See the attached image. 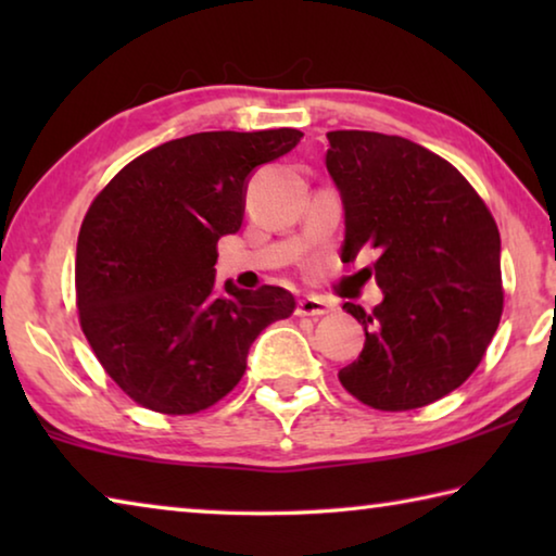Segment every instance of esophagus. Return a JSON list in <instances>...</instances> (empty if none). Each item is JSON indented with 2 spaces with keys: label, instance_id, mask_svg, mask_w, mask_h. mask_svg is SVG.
<instances>
[{
  "label": "esophagus",
  "instance_id": "esophagus-1",
  "mask_svg": "<svg viewBox=\"0 0 556 556\" xmlns=\"http://www.w3.org/2000/svg\"><path fill=\"white\" fill-rule=\"evenodd\" d=\"M328 312H331V306H328L326 301L318 299V296L301 299L299 306H296V316H312V318H318V316H324V314H328Z\"/></svg>",
  "mask_w": 556,
  "mask_h": 556
}]
</instances>
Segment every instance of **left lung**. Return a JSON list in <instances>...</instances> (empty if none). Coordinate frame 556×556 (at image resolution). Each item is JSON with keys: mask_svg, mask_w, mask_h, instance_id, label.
<instances>
[{"mask_svg": "<svg viewBox=\"0 0 556 556\" xmlns=\"http://www.w3.org/2000/svg\"><path fill=\"white\" fill-rule=\"evenodd\" d=\"M326 168L345 208L341 260L380 250L370 267L384 291L365 312L357 361L338 372L355 400L407 412L460 388L481 365L503 316L501 232L456 166L409 139L328 131Z\"/></svg>", "mask_w": 556, "mask_h": 556, "instance_id": "obj_1", "label": "left lung"}]
</instances>
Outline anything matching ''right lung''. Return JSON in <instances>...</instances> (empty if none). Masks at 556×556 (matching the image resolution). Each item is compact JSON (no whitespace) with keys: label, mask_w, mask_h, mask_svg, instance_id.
<instances>
[{"label":"right lung","mask_w":556,"mask_h":556,"mask_svg":"<svg viewBox=\"0 0 556 556\" xmlns=\"http://www.w3.org/2000/svg\"><path fill=\"white\" fill-rule=\"evenodd\" d=\"M299 129L199 131L154 147L102 188L75 252L80 328L117 388L162 414L213 407L248 368L269 324L294 314L281 287H218L223 235L238 232L244 186L299 144Z\"/></svg>","instance_id":"1"}]
</instances>
